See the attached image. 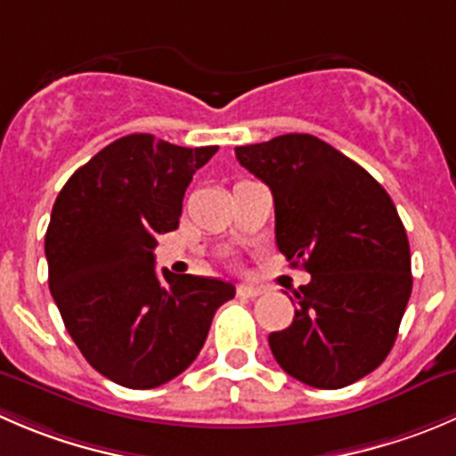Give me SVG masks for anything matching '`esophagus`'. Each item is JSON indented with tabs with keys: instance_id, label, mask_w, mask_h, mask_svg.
<instances>
[{
	"instance_id": "34e87169",
	"label": "esophagus",
	"mask_w": 456,
	"mask_h": 456,
	"mask_svg": "<svg viewBox=\"0 0 456 456\" xmlns=\"http://www.w3.org/2000/svg\"><path fill=\"white\" fill-rule=\"evenodd\" d=\"M263 294V289L260 287H254V285H238V296H242V298H256V296Z\"/></svg>"
}]
</instances>
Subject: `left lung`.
<instances>
[{"label":"left lung","instance_id":"8db88e82","mask_svg":"<svg viewBox=\"0 0 456 456\" xmlns=\"http://www.w3.org/2000/svg\"><path fill=\"white\" fill-rule=\"evenodd\" d=\"M273 196L276 245L312 273L294 291V321L269 334L289 377L338 390L374 372L412 294L410 242L386 189L331 144L287 134L236 147Z\"/></svg>","mask_w":456,"mask_h":456}]
</instances>
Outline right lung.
<instances>
[{
    "mask_svg": "<svg viewBox=\"0 0 456 456\" xmlns=\"http://www.w3.org/2000/svg\"><path fill=\"white\" fill-rule=\"evenodd\" d=\"M218 147H178L149 134L110 142L79 167L53 205L48 287L84 359L118 386L151 390L200 354L216 309L236 287L156 273L160 233L178 229L193 174Z\"/></svg>",
    "mask_w": 456,
    "mask_h": 456,
    "instance_id": "right-lung-1",
    "label": "right lung"
}]
</instances>
